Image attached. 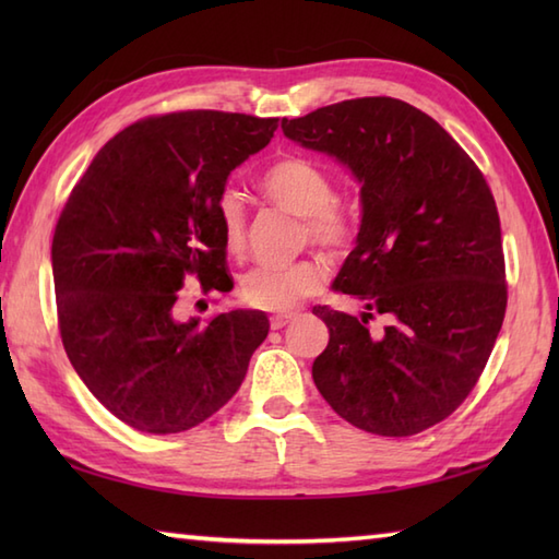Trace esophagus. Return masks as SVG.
<instances>
[{"label":"esophagus","instance_id":"34e87169","mask_svg":"<svg viewBox=\"0 0 559 559\" xmlns=\"http://www.w3.org/2000/svg\"><path fill=\"white\" fill-rule=\"evenodd\" d=\"M295 319L293 312H286V314H273L271 317V329H283L286 324H290Z\"/></svg>","mask_w":559,"mask_h":559}]
</instances>
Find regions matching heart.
Returning <instances> with one entry per match:
<instances>
[{
	"label": "heart",
	"mask_w": 559,
	"mask_h": 559,
	"mask_svg": "<svg viewBox=\"0 0 559 559\" xmlns=\"http://www.w3.org/2000/svg\"><path fill=\"white\" fill-rule=\"evenodd\" d=\"M259 189L273 204L302 216L305 235L329 252H341L350 240V221L334 201V177L322 165L305 156H283L259 177ZM216 221L223 245L230 254H240L247 242L245 201L235 189H225L216 201ZM326 278V269L317 259L293 264H259L242 276L240 295L249 307L269 312L290 310L310 298Z\"/></svg>",
	"instance_id": "obj_1"
}]
</instances>
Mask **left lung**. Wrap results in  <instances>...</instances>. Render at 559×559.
<instances>
[{
  "mask_svg": "<svg viewBox=\"0 0 559 559\" xmlns=\"http://www.w3.org/2000/svg\"><path fill=\"white\" fill-rule=\"evenodd\" d=\"M281 129L360 185V230L334 290L358 295L367 312L312 310L329 326L312 365L319 394L365 432L418 435L471 394L504 322L490 187L430 115L396 98L343 100ZM374 313L382 332L366 326Z\"/></svg>",
  "mask_w": 559,
  "mask_h": 559,
  "instance_id": "obj_1",
  "label": "left lung"
}]
</instances>
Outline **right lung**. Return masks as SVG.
Listing matches in <instances>:
<instances>
[{
  "instance_id": "obj_1",
  "label": "right lung",
  "mask_w": 559,
  "mask_h": 559,
  "mask_svg": "<svg viewBox=\"0 0 559 559\" xmlns=\"http://www.w3.org/2000/svg\"><path fill=\"white\" fill-rule=\"evenodd\" d=\"M276 122L213 110L148 117L98 151L57 221L52 276L69 362L139 432L211 418L269 334L259 310L180 319L177 290L187 273L204 290L233 288L216 201Z\"/></svg>"
}]
</instances>
